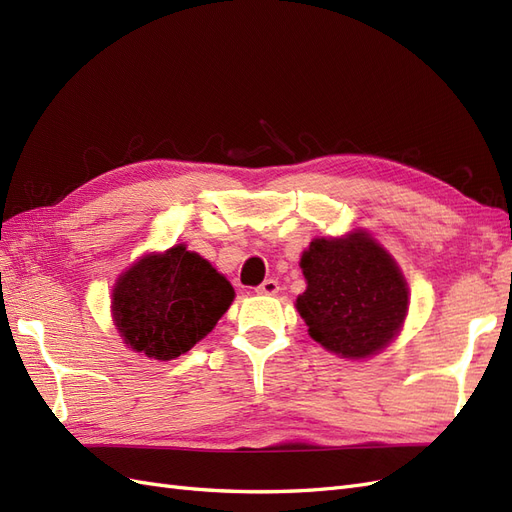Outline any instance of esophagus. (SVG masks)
<instances>
[{"mask_svg": "<svg viewBox=\"0 0 512 512\" xmlns=\"http://www.w3.org/2000/svg\"><path fill=\"white\" fill-rule=\"evenodd\" d=\"M277 290H280V284H277L275 280H265L256 288L258 294H269V297H271V294H275Z\"/></svg>", "mask_w": 512, "mask_h": 512, "instance_id": "34e87169", "label": "esophagus"}]
</instances>
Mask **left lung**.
<instances>
[{
	"instance_id": "8db88e82",
	"label": "left lung",
	"mask_w": 512,
	"mask_h": 512,
	"mask_svg": "<svg viewBox=\"0 0 512 512\" xmlns=\"http://www.w3.org/2000/svg\"><path fill=\"white\" fill-rule=\"evenodd\" d=\"M301 269L307 290L297 309L318 344L361 359L397 335L408 312V286L395 260L365 232L314 239Z\"/></svg>"
}]
</instances>
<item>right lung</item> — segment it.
Listing matches in <instances>:
<instances>
[{
	"label": "right lung",
	"instance_id": "right-lung-1",
	"mask_svg": "<svg viewBox=\"0 0 512 512\" xmlns=\"http://www.w3.org/2000/svg\"><path fill=\"white\" fill-rule=\"evenodd\" d=\"M235 290L205 258L183 245L149 254L113 290V318L123 342L149 359L188 352L218 324Z\"/></svg>",
	"mask_w": 512,
	"mask_h": 512
}]
</instances>
